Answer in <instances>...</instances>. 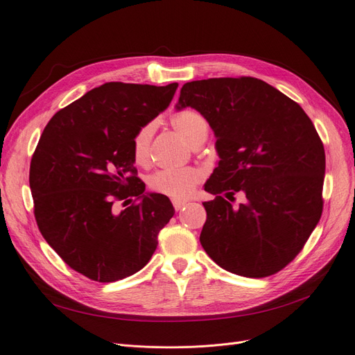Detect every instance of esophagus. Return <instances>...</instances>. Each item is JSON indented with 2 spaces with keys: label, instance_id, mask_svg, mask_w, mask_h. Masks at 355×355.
<instances>
[{
  "label": "esophagus",
  "instance_id": "obj_1",
  "mask_svg": "<svg viewBox=\"0 0 355 355\" xmlns=\"http://www.w3.org/2000/svg\"><path fill=\"white\" fill-rule=\"evenodd\" d=\"M171 202H173V206H175V209H176L178 211L182 210V209H184V207L187 206V201H185V200H178V198H175Z\"/></svg>",
  "mask_w": 355,
  "mask_h": 355
}]
</instances>
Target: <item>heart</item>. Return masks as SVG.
Here are the masks:
<instances>
[{"label": "heart", "mask_w": 355, "mask_h": 355, "mask_svg": "<svg viewBox=\"0 0 355 355\" xmlns=\"http://www.w3.org/2000/svg\"><path fill=\"white\" fill-rule=\"evenodd\" d=\"M171 125L185 139L188 144H194L201 137H207L209 124L200 112L185 110L171 116ZM155 132L154 123L144 124L133 137V155L139 164H144L149 158L151 141ZM200 182V171L194 167L164 168L158 170L149 178V187L154 191L173 198H185Z\"/></svg>", "instance_id": "1"}]
</instances>
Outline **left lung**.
<instances>
[{"label":"left lung","instance_id":"8db88e82","mask_svg":"<svg viewBox=\"0 0 355 355\" xmlns=\"http://www.w3.org/2000/svg\"><path fill=\"white\" fill-rule=\"evenodd\" d=\"M192 108L216 137L218 167L204 185L216 196L200 243L223 270L262 278L302 250L323 211L326 155L300 106L262 80L209 78L180 89L176 111ZM241 190L246 202L232 198Z\"/></svg>","mask_w":355,"mask_h":355}]
</instances>
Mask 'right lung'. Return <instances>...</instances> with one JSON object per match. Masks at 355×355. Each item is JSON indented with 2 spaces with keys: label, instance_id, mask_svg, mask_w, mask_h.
Wrapping results in <instances>:
<instances>
[{
  "label": "right lung",
  "instance_id": "right-lung-1",
  "mask_svg": "<svg viewBox=\"0 0 355 355\" xmlns=\"http://www.w3.org/2000/svg\"><path fill=\"white\" fill-rule=\"evenodd\" d=\"M167 85L105 83L53 115L31 159L29 187L42 237L72 270L99 283L141 271L173 218L163 194L136 178L133 137L173 99ZM137 200L121 212L123 205Z\"/></svg>",
  "mask_w": 355,
  "mask_h": 355
}]
</instances>
